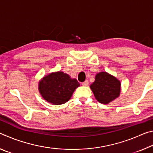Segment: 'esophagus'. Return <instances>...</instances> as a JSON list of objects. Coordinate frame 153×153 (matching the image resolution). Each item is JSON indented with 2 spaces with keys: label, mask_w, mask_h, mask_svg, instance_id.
Returning <instances> with one entry per match:
<instances>
[{
  "label": "esophagus",
  "mask_w": 153,
  "mask_h": 153,
  "mask_svg": "<svg viewBox=\"0 0 153 153\" xmlns=\"http://www.w3.org/2000/svg\"><path fill=\"white\" fill-rule=\"evenodd\" d=\"M88 84H89V82H88V80H86V81H84V82L82 83V86H88Z\"/></svg>",
  "instance_id": "obj_1"
}]
</instances>
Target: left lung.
<instances>
[{
  "mask_svg": "<svg viewBox=\"0 0 153 153\" xmlns=\"http://www.w3.org/2000/svg\"><path fill=\"white\" fill-rule=\"evenodd\" d=\"M90 88L98 102L108 104L119 97L121 90L120 82L107 72L97 74L95 81L90 85Z\"/></svg>",
  "mask_w": 153,
  "mask_h": 153,
  "instance_id": "obj_1",
  "label": "left lung"
}]
</instances>
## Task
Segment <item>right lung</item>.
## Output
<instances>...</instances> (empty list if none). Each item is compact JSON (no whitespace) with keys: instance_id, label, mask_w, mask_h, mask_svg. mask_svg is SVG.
<instances>
[{"instance_id":"1","label":"right lung","mask_w":153,"mask_h":153,"mask_svg":"<svg viewBox=\"0 0 153 153\" xmlns=\"http://www.w3.org/2000/svg\"><path fill=\"white\" fill-rule=\"evenodd\" d=\"M79 86L76 79L62 71L52 73L39 82V91L44 99L53 105H62L70 99L74 90Z\"/></svg>"}]
</instances>
